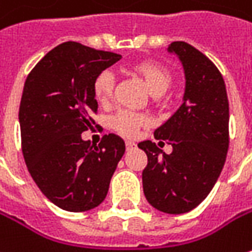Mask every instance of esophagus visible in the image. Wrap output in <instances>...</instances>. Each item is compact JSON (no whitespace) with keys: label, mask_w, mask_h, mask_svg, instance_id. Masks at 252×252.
Here are the masks:
<instances>
[{"label":"esophagus","mask_w":252,"mask_h":252,"mask_svg":"<svg viewBox=\"0 0 252 252\" xmlns=\"http://www.w3.org/2000/svg\"><path fill=\"white\" fill-rule=\"evenodd\" d=\"M135 147V142H132V141H126V151H129V149H132V148Z\"/></svg>","instance_id":"esophagus-1"}]
</instances>
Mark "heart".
<instances>
[{
	"label": "heart",
	"instance_id": "1",
	"mask_svg": "<svg viewBox=\"0 0 252 252\" xmlns=\"http://www.w3.org/2000/svg\"><path fill=\"white\" fill-rule=\"evenodd\" d=\"M129 71L137 76L147 86L149 93L159 101L173 84V74L168 67L158 62L141 61L131 64ZM115 80L110 71L98 73L93 80V95L100 105H108L114 97ZM149 124L148 118L142 114H135L131 111H118L110 120V126L117 134L126 138L135 137L141 128Z\"/></svg>",
	"mask_w": 252,
	"mask_h": 252
}]
</instances>
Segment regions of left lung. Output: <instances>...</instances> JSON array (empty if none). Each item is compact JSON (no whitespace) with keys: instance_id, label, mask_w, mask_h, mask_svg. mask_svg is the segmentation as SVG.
<instances>
[{"instance_id":"obj_1","label":"left lung","mask_w":252,"mask_h":252,"mask_svg":"<svg viewBox=\"0 0 252 252\" xmlns=\"http://www.w3.org/2000/svg\"><path fill=\"white\" fill-rule=\"evenodd\" d=\"M179 56L186 89L183 104L155 129V138L172 145L162 152L144 141L148 165L142 170L144 194L152 207L168 214L188 213L213 189L228 151V98L221 73L213 62L186 42L168 48Z\"/></svg>"}]
</instances>
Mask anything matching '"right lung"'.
I'll use <instances>...</instances> for the list:
<instances>
[{
	"instance_id": "obj_1",
	"label": "right lung",
	"mask_w": 252,
	"mask_h": 252,
	"mask_svg": "<svg viewBox=\"0 0 252 252\" xmlns=\"http://www.w3.org/2000/svg\"><path fill=\"white\" fill-rule=\"evenodd\" d=\"M121 59L77 42L46 53L28 74L21 105V145L27 168L40 191L67 212H87L107 196L126 144L114 134L98 147L83 141L98 104L94 77Z\"/></svg>"
}]
</instances>
